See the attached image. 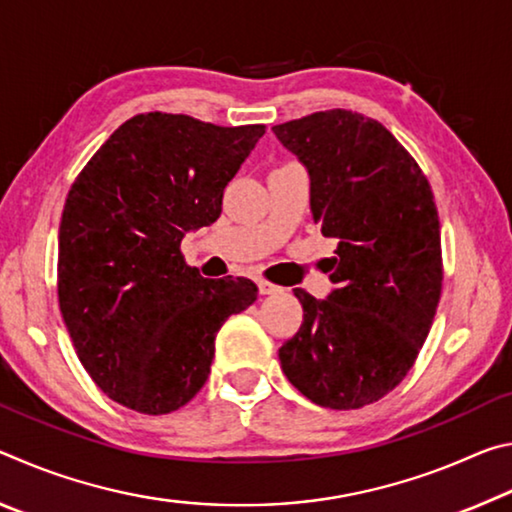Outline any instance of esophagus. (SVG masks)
I'll list each match as a JSON object with an SVG mask.
<instances>
[{"label": "esophagus", "mask_w": 512, "mask_h": 512, "mask_svg": "<svg viewBox=\"0 0 512 512\" xmlns=\"http://www.w3.org/2000/svg\"><path fill=\"white\" fill-rule=\"evenodd\" d=\"M257 289L262 296H275V293L282 291V287H277V284L268 282V280H257Z\"/></svg>", "instance_id": "obj_1"}]
</instances>
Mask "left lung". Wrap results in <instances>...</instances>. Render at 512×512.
<instances>
[{
	"label": "left lung",
	"instance_id": "8db88e82",
	"mask_svg": "<svg viewBox=\"0 0 512 512\" xmlns=\"http://www.w3.org/2000/svg\"><path fill=\"white\" fill-rule=\"evenodd\" d=\"M273 133L309 171L323 237L339 239L327 300L293 289L305 314L280 348L282 370L318 406L361 409L406 377L436 316L443 250L431 185L361 112H314Z\"/></svg>",
	"mask_w": 512,
	"mask_h": 512
}]
</instances>
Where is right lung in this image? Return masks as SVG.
<instances>
[{
	"label": "right lung",
	"mask_w": 512,
	"mask_h": 512,
	"mask_svg": "<svg viewBox=\"0 0 512 512\" xmlns=\"http://www.w3.org/2000/svg\"><path fill=\"white\" fill-rule=\"evenodd\" d=\"M264 124L144 112L124 121L69 189L58 230V305L74 350L110 400L146 415L201 391L214 339L257 300L246 277L187 266L185 232L221 214L223 189Z\"/></svg>",
	"instance_id": "add662e5"
}]
</instances>
